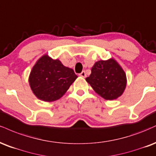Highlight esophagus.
<instances>
[{
  "instance_id": "1",
  "label": "esophagus",
  "mask_w": 156,
  "mask_h": 156,
  "mask_svg": "<svg viewBox=\"0 0 156 156\" xmlns=\"http://www.w3.org/2000/svg\"><path fill=\"white\" fill-rule=\"evenodd\" d=\"M80 76H81V77H83V78L86 77V73H85V71H82V72L80 74Z\"/></svg>"
}]
</instances>
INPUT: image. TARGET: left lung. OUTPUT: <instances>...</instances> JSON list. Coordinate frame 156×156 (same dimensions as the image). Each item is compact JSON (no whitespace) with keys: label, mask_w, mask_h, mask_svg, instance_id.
Returning a JSON list of instances; mask_svg holds the SVG:
<instances>
[{"label":"left lung","mask_w":156,"mask_h":156,"mask_svg":"<svg viewBox=\"0 0 156 156\" xmlns=\"http://www.w3.org/2000/svg\"><path fill=\"white\" fill-rule=\"evenodd\" d=\"M85 80L100 96L110 101L121 96L127 83L125 71L113 58L96 62Z\"/></svg>","instance_id":"8db88e82"}]
</instances>
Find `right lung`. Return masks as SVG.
Listing matches in <instances>:
<instances>
[{"label":"right lung","instance_id":"add662e5","mask_svg":"<svg viewBox=\"0 0 156 156\" xmlns=\"http://www.w3.org/2000/svg\"><path fill=\"white\" fill-rule=\"evenodd\" d=\"M76 78L73 69L44 55L33 67L28 81L38 99L51 102L61 98Z\"/></svg>","mask_w":156,"mask_h":156}]
</instances>
